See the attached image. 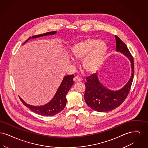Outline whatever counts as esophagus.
Instances as JSON below:
<instances>
[{
    "instance_id": "34e87169",
    "label": "esophagus",
    "mask_w": 148,
    "mask_h": 148,
    "mask_svg": "<svg viewBox=\"0 0 148 148\" xmlns=\"http://www.w3.org/2000/svg\"><path fill=\"white\" fill-rule=\"evenodd\" d=\"M74 81L75 82H80L82 81V79L79 77V76H76L74 78Z\"/></svg>"
}]
</instances>
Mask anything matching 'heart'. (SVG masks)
<instances>
[{
    "label": "heart",
    "mask_w": 148,
    "mask_h": 148,
    "mask_svg": "<svg viewBox=\"0 0 148 148\" xmlns=\"http://www.w3.org/2000/svg\"><path fill=\"white\" fill-rule=\"evenodd\" d=\"M107 51V45L104 40L87 38L75 42L71 47L72 57L82 61V67L87 73L98 71L104 62Z\"/></svg>",
    "instance_id": "b5f03b06"
}]
</instances>
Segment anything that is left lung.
<instances>
[{"instance_id": "left-lung-1", "label": "left lung", "mask_w": 148, "mask_h": 148, "mask_svg": "<svg viewBox=\"0 0 148 148\" xmlns=\"http://www.w3.org/2000/svg\"><path fill=\"white\" fill-rule=\"evenodd\" d=\"M116 50L125 55L131 63L132 76L123 88L114 91L108 89L100 83L97 74L86 77L84 99L86 103L92 109L99 112H109L120 106L127 98L130 92L134 75L133 58L127 45L119 38L115 35Z\"/></svg>"}]
</instances>
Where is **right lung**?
I'll return each mask as SVG.
<instances>
[{
    "mask_svg": "<svg viewBox=\"0 0 148 148\" xmlns=\"http://www.w3.org/2000/svg\"><path fill=\"white\" fill-rule=\"evenodd\" d=\"M56 33V31L50 32L42 34L33 36L32 38H36L48 35H54ZM30 39V38H28V40ZM28 40H27L24 43L27 42ZM73 78L74 75L65 76L54 98L48 104L44 106H30L25 103L20 97L19 98L23 104L32 112L42 116H53L62 112L65 107L66 103V95L74 84Z\"/></svg>",
    "mask_w": 148,
    "mask_h": 148,
    "instance_id": "right-lung-1",
    "label": "right lung"
}]
</instances>
